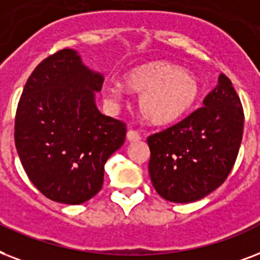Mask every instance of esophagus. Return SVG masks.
I'll return each instance as SVG.
<instances>
[{"label": "esophagus", "instance_id": "obj_1", "mask_svg": "<svg viewBox=\"0 0 260 260\" xmlns=\"http://www.w3.org/2000/svg\"><path fill=\"white\" fill-rule=\"evenodd\" d=\"M127 140L128 141H140L141 134L136 130H128L127 132Z\"/></svg>", "mask_w": 260, "mask_h": 260}]
</instances>
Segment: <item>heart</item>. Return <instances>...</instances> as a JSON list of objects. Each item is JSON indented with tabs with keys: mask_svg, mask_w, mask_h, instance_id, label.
Segmentation results:
<instances>
[{
	"mask_svg": "<svg viewBox=\"0 0 260 260\" xmlns=\"http://www.w3.org/2000/svg\"><path fill=\"white\" fill-rule=\"evenodd\" d=\"M123 85L140 94L138 107L145 119L154 124L174 123L194 108L201 96L198 77L168 62H150L128 70L123 76ZM123 88H108L106 100L118 103Z\"/></svg>",
	"mask_w": 260,
	"mask_h": 260,
	"instance_id": "heart-1",
	"label": "heart"
}]
</instances>
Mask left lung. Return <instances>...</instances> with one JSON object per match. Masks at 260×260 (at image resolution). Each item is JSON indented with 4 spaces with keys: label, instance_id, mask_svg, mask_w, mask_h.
<instances>
[{
    "label": "left lung",
    "instance_id": "8db88e82",
    "mask_svg": "<svg viewBox=\"0 0 260 260\" xmlns=\"http://www.w3.org/2000/svg\"><path fill=\"white\" fill-rule=\"evenodd\" d=\"M244 111L224 73L184 119L148 137L149 175L160 197L175 203L202 199L220 187L236 161Z\"/></svg>",
    "mask_w": 260,
    "mask_h": 260
}]
</instances>
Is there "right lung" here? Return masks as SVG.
Returning <instances> with one entry per match:
<instances>
[{
    "instance_id": "right-lung-1",
    "label": "right lung",
    "mask_w": 260,
    "mask_h": 260,
    "mask_svg": "<svg viewBox=\"0 0 260 260\" xmlns=\"http://www.w3.org/2000/svg\"><path fill=\"white\" fill-rule=\"evenodd\" d=\"M103 77L63 48L31 73L17 104L15 144L34 186L51 201L80 205L102 190L104 164L123 145L126 123L100 114Z\"/></svg>"
}]
</instances>
